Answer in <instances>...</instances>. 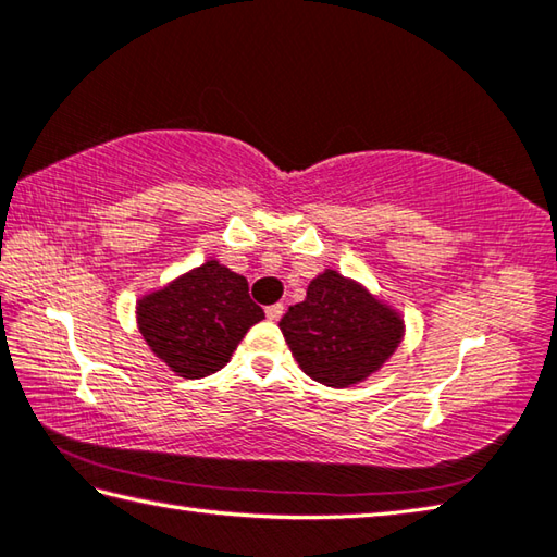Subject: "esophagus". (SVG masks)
<instances>
[{"mask_svg":"<svg viewBox=\"0 0 557 557\" xmlns=\"http://www.w3.org/2000/svg\"><path fill=\"white\" fill-rule=\"evenodd\" d=\"M282 311H285V307L282 304H272V307L265 309V315L270 321H280L282 319Z\"/></svg>","mask_w":557,"mask_h":557,"instance_id":"1","label":"esophagus"}]
</instances>
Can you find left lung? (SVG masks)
<instances>
[{"label": "left lung", "mask_w": 557, "mask_h": 557, "mask_svg": "<svg viewBox=\"0 0 557 557\" xmlns=\"http://www.w3.org/2000/svg\"><path fill=\"white\" fill-rule=\"evenodd\" d=\"M280 329L299 367L325 386H350L386 362L403 335L398 315L355 282L325 270Z\"/></svg>", "instance_id": "obj_1"}]
</instances>
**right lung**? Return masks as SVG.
I'll return each instance as SVG.
<instances>
[{"label": "right lung", "instance_id": "right-lung-1", "mask_svg": "<svg viewBox=\"0 0 557 557\" xmlns=\"http://www.w3.org/2000/svg\"><path fill=\"white\" fill-rule=\"evenodd\" d=\"M263 319V309L248 297L246 277L216 260L149 294L137 307L151 352L185 379L220 372L250 325Z\"/></svg>", "mask_w": 557, "mask_h": 557}]
</instances>
